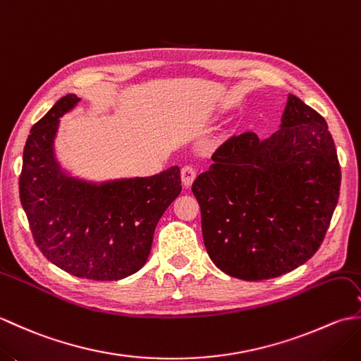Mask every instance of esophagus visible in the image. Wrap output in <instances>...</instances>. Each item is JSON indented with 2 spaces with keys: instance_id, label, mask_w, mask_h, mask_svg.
I'll return each instance as SVG.
<instances>
[{
  "instance_id": "1",
  "label": "esophagus",
  "mask_w": 361,
  "mask_h": 361,
  "mask_svg": "<svg viewBox=\"0 0 361 361\" xmlns=\"http://www.w3.org/2000/svg\"><path fill=\"white\" fill-rule=\"evenodd\" d=\"M195 178H197L195 167L185 166V167L181 169V181H183V185H185L186 188H189L190 185H192Z\"/></svg>"
}]
</instances>
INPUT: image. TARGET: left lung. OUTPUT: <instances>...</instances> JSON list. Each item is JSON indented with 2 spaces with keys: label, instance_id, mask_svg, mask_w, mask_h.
<instances>
[{
  "label": "left lung",
  "instance_id": "1",
  "mask_svg": "<svg viewBox=\"0 0 361 361\" xmlns=\"http://www.w3.org/2000/svg\"><path fill=\"white\" fill-rule=\"evenodd\" d=\"M197 176L204 247L221 271L278 278L315 255L338 203L341 169L324 118L288 94L268 140L229 136Z\"/></svg>",
  "mask_w": 361,
  "mask_h": 361
}]
</instances>
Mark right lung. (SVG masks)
Listing matches in <instances>:
<instances>
[{
	"label": "right lung",
	"mask_w": 361,
	"mask_h": 361,
	"mask_svg": "<svg viewBox=\"0 0 361 361\" xmlns=\"http://www.w3.org/2000/svg\"><path fill=\"white\" fill-rule=\"evenodd\" d=\"M78 102L63 96L30 128L20 200L38 250L54 265L78 278L124 279L144 267L161 216L181 192L180 167L99 186L65 175L52 144L59 118Z\"/></svg>",
	"instance_id": "right-lung-1"
}]
</instances>
